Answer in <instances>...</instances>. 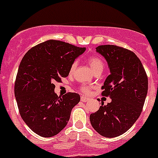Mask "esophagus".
<instances>
[{"label":"esophagus","mask_w":158,"mask_h":158,"mask_svg":"<svg viewBox=\"0 0 158 158\" xmlns=\"http://www.w3.org/2000/svg\"><path fill=\"white\" fill-rule=\"evenodd\" d=\"M81 100L82 102H87L88 100H89V99L87 98V97H85V96H81Z\"/></svg>","instance_id":"obj_1"}]
</instances>
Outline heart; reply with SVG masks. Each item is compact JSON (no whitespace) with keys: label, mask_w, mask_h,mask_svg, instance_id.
Instances as JSON below:
<instances>
[{"label":"heart","mask_w":158,"mask_h":158,"mask_svg":"<svg viewBox=\"0 0 158 158\" xmlns=\"http://www.w3.org/2000/svg\"><path fill=\"white\" fill-rule=\"evenodd\" d=\"M88 62H89V65H90V66H91V68L93 69V70L94 71V72L96 70H99V69L103 70V69H104V61H103L100 57L98 56L90 57V58H89V59H88ZM76 66H77V62H74L72 64V65H71L70 67V73L74 71V69H76ZM81 90L82 91V93L88 94V93H89V92H90V87L86 85H82L81 87Z\"/></svg>","instance_id":"obj_1"}]
</instances>
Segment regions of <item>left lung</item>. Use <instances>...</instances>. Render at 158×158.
I'll return each instance as SVG.
<instances>
[{"mask_svg":"<svg viewBox=\"0 0 158 158\" xmlns=\"http://www.w3.org/2000/svg\"><path fill=\"white\" fill-rule=\"evenodd\" d=\"M96 52L107 61L110 75L102 86V95L111 101L90 115L96 132L106 138L125 133L139 118L148 91V77L140 59L127 49L115 45H101Z\"/></svg>","mask_w":158,"mask_h":158,"instance_id":"obj_1","label":"left lung"}]
</instances>
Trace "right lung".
Wrapping results in <instances>:
<instances>
[{
	"instance_id": "1",
	"label": "right lung",
	"mask_w": 158,
	"mask_h": 158,
	"mask_svg": "<svg viewBox=\"0 0 158 158\" xmlns=\"http://www.w3.org/2000/svg\"><path fill=\"white\" fill-rule=\"evenodd\" d=\"M85 47L47 40L27 51L19 65L15 96L19 114L32 131L44 138L58 135L65 128L80 95L54 93L55 81L66 77L74 60Z\"/></svg>"
}]
</instances>
